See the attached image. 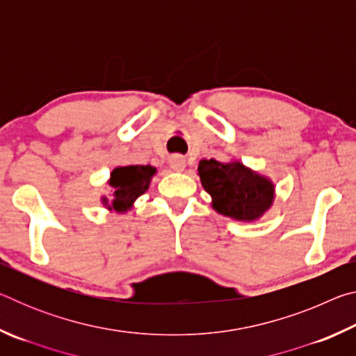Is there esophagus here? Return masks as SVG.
<instances>
[{
  "label": "esophagus",
  "instance_id": "34e87169",
  "mask_svg": "<svg viewBox=\"0 0 356 356\" xmlns=\"http://www.w3.org/2000/svg\"><path fill=\"white\" fill-rule=\"evenodd\" d=\"M170 165H171L172 170L177 171V172L185 171V168H186L185 159H184L182 155H172L171 159H170Z\"/></svg>",
  "mask_w": 356,
  "mask_h": 356
}]
</instances>
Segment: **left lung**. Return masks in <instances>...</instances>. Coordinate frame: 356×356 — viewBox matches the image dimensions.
<instances>
[{
  "mask_svg": "<svg viewBox=\"0 0 356 356\" xmlns=\"http://www.w3.org/2000/svg\"><path fill=\"white\" fill-rule=\"evenodd\" d=\"M201 184L216 212L238 221H254L272 207L275 185L270 179L240 161L201 160L197 166Z\"/></svg>",
  "mask_w": 356,
  "mask_h": 356,
  "instance_id": "1",
  "label": "left lung"
}]
</instances>
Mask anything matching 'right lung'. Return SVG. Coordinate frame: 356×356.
<instances>
[{
    "mask_svg": "<svg viewBox=\"0 0 356 356\" xmlns=\"http://www.w3.org/2000/svg\"><path fill=\"white\" fill-rule=\"evenodd\" d=\"M156 170L149 165H130L119 166L111 171V177L108 184L113 188V200L108 202L106 197H102V202L106 209L116 210L119 213L127 212L131 209L134 202L143 193L149 188L150 179H152Z\"/></svg>",
    "mask_w": 356,
    "mask_h": 356,
    "instance_id": "add662e5",
    "label": "right lung"
}]
</instances>
